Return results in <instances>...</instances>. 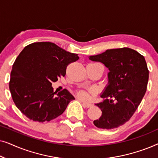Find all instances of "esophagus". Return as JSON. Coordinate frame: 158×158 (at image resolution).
Masks as SVG:
<instances>
[{
  "mask_svg": "<svg viewBox=\"0 0 158 158\" xmlns=\"http://www.w3.org/2000/svg\"><path fill=\"white\" fill-rule=\"evenodd\" d=\"M82 103H83V105L84 107H86V108H89L92 106L91 103H87V102H85V101H82Z\"/></svg>",
  "mask_w": 158,
  "mask_h": 158,
  "instance_id": "34e87169",
  "label": "esophagus"
}]
</instances>
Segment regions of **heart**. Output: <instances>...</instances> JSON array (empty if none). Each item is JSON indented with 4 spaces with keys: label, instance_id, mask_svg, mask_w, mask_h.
I'll list each match as a JSON object with an SVG mask.
<instances>
[{
    "label": "heart",
    "instance_id": "1",
    "mask_svg": "<svg viewBox=\"0 0 158 158\" xmlns=\"http://www.w3.org/2000/svg\"><path fill=\"white\" fill-rule=\"evenodd\" d=\"M77 96L81 99H87L88 98V92L86 91V90H79V91L77 93Z\"/></svg>",
    "mask_w": 158,
    "mask_h": 158
}]
</instances>
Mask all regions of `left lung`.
Listing matches in <instances>:
<instances>
[{
	"instance_id": "1",
	"label": "left lung",
	"mask_w": 158,
	"mask_h": 158,
	"mask_svg": "<svg viewBox=\"0 0 158 158\" xmlns=\"http://www.w3.org/2000/svg\"><path fill=\"white\" fill-rule=\"evenodd\" d=\"M89 60L100 62L109 69L108 84L96 103L102 114L94 124L98 128L111 129L122 126L135 113L145 94L149 70L145 59L138 52L124 47L107 49Z\"/></svg>"
}]
</instances>
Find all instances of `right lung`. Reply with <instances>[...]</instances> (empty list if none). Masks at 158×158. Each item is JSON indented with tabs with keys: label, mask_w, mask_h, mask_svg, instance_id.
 Returning <instances> with one entry per match:
<instances>
[{
	"label": "right lung",
	"mask_w": 158,
	"mask_h": 158,
	"mask_svg": "<svg viewBox=\"0 0 158 158\" xmlns=\"http://www.w3.org/2000/svg\"><path fill=\"white\" fill-rule=\"evenodd\" d=\"M79 59L52 42L27 45L15 60L9 89L13 101L29 119L49 122L61 115L75 98L67 89L57 94L52 83L66 74L69 64Z\"/></svg>",
	"instance_id": "add662e5"
}]
</instances>
